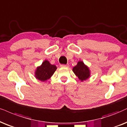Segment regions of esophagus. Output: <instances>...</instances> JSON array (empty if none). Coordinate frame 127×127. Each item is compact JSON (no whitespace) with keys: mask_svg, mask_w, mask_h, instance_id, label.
<instances>
[{"mask_svg":"<svg viewBox=\"0 0 127 127\" xmlns=\"http://www.w3.org/2000/svg\"><path fill=\"white\" fill-rule=\"evenodd\" d=\"M69 65H61V67L62 68H69Z\"/></svg>","mask_w":127,"mask_h":127,"instance_id":"obj_1","label":"esophagus"}]
</instances>
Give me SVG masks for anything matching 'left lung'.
I'll list each match as a JSON object with an SVG mask.
<instances>
[{"instance_id":"1","label":"left lung","mask_w":127,"mask_h":127,"mask_svg":"<svg viewBox=\"0 0 127 127\" xmlns=\"http://www.w3.org/2000/svg\"><path fill=\"white\" fill-rule=\"evenodd\" d=\"M72 71L82 82L87 80L91 76L90 68L82 61H78L77 65L73 68Z\"/></svg>"}]
</instances>
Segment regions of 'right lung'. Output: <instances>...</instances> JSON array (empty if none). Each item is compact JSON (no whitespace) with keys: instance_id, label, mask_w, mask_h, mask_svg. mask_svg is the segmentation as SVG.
Returning <instances> with one entry per match:
<instances>
[{"instance_id":"1","label":"right lung","mask_w":127,"mask_h":127,"mask_svg":"<svg viewBox=\"0 0 127 127\" xmlns=\"http://www.w3.org/2000/svg\"><path fill=\"white\" fill-rule=\"evenodd\" d=\"M56 66L52 65L48 61L45 60L41 65L37 66L35 72V76L39 81L45 82L49 79L56 70Z\"/></svg>"}]
</instances>
